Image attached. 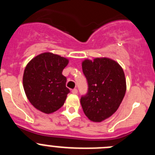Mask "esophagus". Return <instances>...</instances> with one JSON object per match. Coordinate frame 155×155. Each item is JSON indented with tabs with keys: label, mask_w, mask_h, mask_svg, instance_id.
<instances>
[{
	"label": "esophagus",
	"mask_w": 155,
	"mask_h": 155,
	"mask_svg": "<svg viewBox=\"0 0 155 155\" xmlns=\"http://www.w3.org/2000/svg\"><path fill=\"white\" fill-rule=\"evenodd\" d=\"M71 92L73 93V94H78V90H77L76 88H74V89H73L71 91Z\"/></svg>",
	"instance_id": "34e87169"
}]
</instances>
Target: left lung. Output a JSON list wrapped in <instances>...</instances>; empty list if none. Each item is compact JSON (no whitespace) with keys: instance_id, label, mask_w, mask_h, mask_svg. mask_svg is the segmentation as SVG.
Here are the masks:
<instances>
[{"instance_id":"8db88e82","label":"left lung","mask_w":155,"mask_h":155,"mask_svg":"<svg viewBox=\"0 0 155 155\" xmlns=\"http://www.w3.org/2000/svg\"><path fill=\"white\" fill-rule=\"evenodd\" d=\"M82 71L87 81V92L81 98L84 114L93 122H102L118 109L127 90L124 70L109 58L84 60Z\"/></svg>"}]
</instances>
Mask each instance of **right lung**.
<instances>
[{
    "label": "right lung",
    "instance_id": "add662e5",
    "mask_svg": "<svg viewBox=\"0 0 155 155\" xmlns=\"http://www.w3.org/2000/svg\"><path fill=\"white\" fill-rule=\"evenodd\" d=\"M68 60L52 53L34 57L25 67L23 87L27 98L35 109L50 114L64 104L70 90L62 74Z\"/></svg>",
    "mask_w": 155,
    "mask_h": 155
}]
</instances>
